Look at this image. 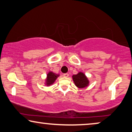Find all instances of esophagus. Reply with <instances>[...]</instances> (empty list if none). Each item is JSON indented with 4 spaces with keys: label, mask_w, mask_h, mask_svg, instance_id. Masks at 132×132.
<instances>
[{
    "label": "esophagus",
    "mask_w": 132,
    "mask_h": 132,
    "mask_svg": "<svg viewBox=\"0 0 132 132\" xmlns=\"http://www.w3.org/2000/svg\"><path fill=\"white\" fill-rule=\"evenodd\" d=\"M63 76H64V77H68V76H69V73H64V74H63Z\"/></svg>",
    "instance_id": "1"
}]
</instances>
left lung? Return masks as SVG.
Returning <instances> with one entry per match:
<instances>
[{
	"instance_id": "obj_1",
	"label": "left lung",
	"mask_w": 132,
	"mask_h": 132,
	"mask_svg": "<svg viewBox=\"0 0 132 132\" xmlns=\"http://www.w3.org/2000/svg\"><path fill=\"white\" fill-rule=\"evenodd\" d=\"M74 83L77 87L79 88H85L89 84L88 79L86 78L83 73L79 72L77 75H74L72 76Z\"/></svg>"
}]
</instances>
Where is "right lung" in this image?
Segmentation results:
<instances>
[{"label": "right lung", "instance_id": "1", "mask_svg": "<svg viewBox=\"0 0 132 132\" xmlns=\"http://www.w3.org/2000/svg\"><path fill=\"white\" fill-rule=\"evenodd\" d=\"M58 75L54 74L53 72H49L47 74V80H46V84L47 85H50L54 83V82L56 80L57 78L58 77Z\"/></svg>", "mask_w": 132, "mask_h": 132}]
</instances>
